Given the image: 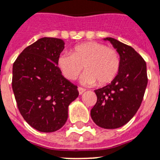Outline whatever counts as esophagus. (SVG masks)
<instances>
[{
	"label": "esophagus",
	"instance_id": "obj_1",
	"mask_svg": "<svg viewBox=\"0 0 160 160\" xmlns=\"http://www.w3.org/2000/svg\"><path fill=\"white\" fill-rule=\"evenodd\" d=\"M84 91H85V89H84V88H80V87H79V88H78V92H79V94H80V95L82 94Z\"/></svg>",
	"mask_w": 160,
	"mask_h": 160
}]
</instances>
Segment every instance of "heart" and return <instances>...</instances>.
Instances as JSON below:
<instances>
[{
    "label": "heart",
    "mask_w": 160,
    "mask_h": 160,
    "mask_svg": "<svg viewBox=\"0 0 160 160\" xmlns=\"http://www.w3.org/2000/svg\"><path fill=\"white\" fill-rule=\"evenodd\" d=\"M120 57L116 49L94 41L82 43L72 49V53L63 52L58 58L62 75L69 80L77 79L83 68L80 83L85 85H104L116 77L120 68Z\"/></svg>",
    "instance_id": "obj_1"
}]
</instances>
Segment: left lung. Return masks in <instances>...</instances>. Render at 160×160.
Listing matches in <instances>:
<instances>
[{"label": "left lung", "mask_w": 160, "mask_h": 160, "mask_svg": "<svg viewBox=\"0 0 160 160\" xmlns=\"http://www.w3.org/2000/svg\"><path fill=\"white\" fill-rule=\"evenodd\" d=\"M120 57V68L109 84L94 90L98 100L91 110L97 125L107 129L122 127L134 116L142 104L148 82L146 63L133 48L111 37L104 38Z\"/></svg>", "instance_id": "obj_1"}]
</instances>
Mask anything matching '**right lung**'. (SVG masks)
Masks as SVG:
<instances>
[{
    "label": "right lung",
    "instance_id": "right-lung-1",
    "mask_svg": "<svg viewBox=\"0 0 160 160\" xmlns=\"http://www.w3.org/2000/svg\"><path fill=\"white\" fill-rule=\"evenodd\" d=\"M64 45L61 39L43 37L24 49L13 65L12 88L19 112L40 132L60 129L79 95L77 86L58 67Z\"/></svg>",
    "mask_w": 160,
    "mask_h": 160
}]
</instances>
